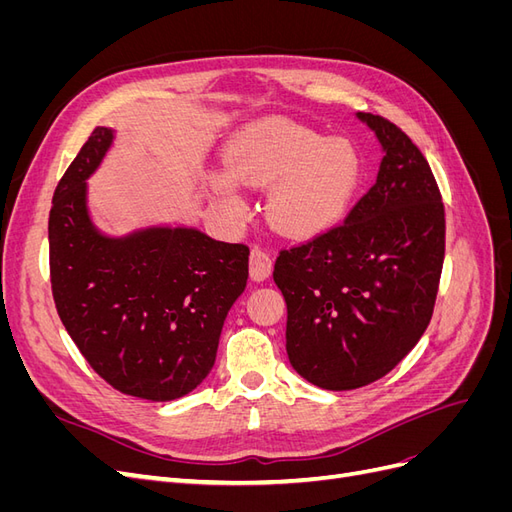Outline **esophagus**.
Masks as SVG:
<instances>
[{
	"instance_id": "esophagus-1",
	"label": "esophagus",
	"mask_w": 512,
	"mask_h": 512,
	"mask_svg": "<svg viewBox=\"0 0 512 512\" xmlns=\"http://www.w3.org/2000/svg\"><path fill=\"white\" fill-rule=\"evenodd\" d=\"M273 271V260H271V254L260 250V247H252V254H250V275L252 280L256 282H262L267 280V277L271 275Z\"/></svg>"
}]
</instances>
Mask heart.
Returning a JSON list of instances; mask_svg holds the SVG:
<instances>
[{
	"label": "heart",
	"mask_w": 512,
	"mask_h": 512,
	"mask_svg": "<svg viewBox=\"0 0 512 512\" xmlns=\"http://www.w3.org/2000/svg\"><path fill=\"white\" fill-rule=\"evenodd\" d=\"M230 175L213 179L224 211L245 220L247 203L235 182L271 188L267 215L294 239L318 237L344 218L361 181V160L344 141H327L301 123L273 119L247 132L228 158Z\"/></svg>",
	"instance_id": "1"
}]
</instances>
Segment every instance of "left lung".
Instances as JSON below:
<instances>
[{
    "mask_svg": "<svg viewBox=\"0 0 512 512\" xmlns=\"http://www.w3.org/2000/svg\"><path fill=\"white\" fill-rule=\"evenodd\" d=\"M359 117L384 147L376 183L342 224L280 250L273 269L290 365L329 391L380 380L416 346L444 262V203L429 162L393 121Z\"/></svg>",
    "mask_w": 512,
    "mask_h": 512,
    "instance_id": "left-lung-1",
    "label": "left lung"
}]
</instances>
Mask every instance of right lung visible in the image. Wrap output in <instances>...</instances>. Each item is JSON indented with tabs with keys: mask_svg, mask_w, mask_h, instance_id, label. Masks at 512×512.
Returning <instances> with one entry per match:
<instances>
[{
	"mask_svg": "<svg viewBox=\"0 0 512 512\" xmlns=\"http://www.w3.org/2000/svg\"><path fill=\"white\" fill-rule=\"evenodd\" d=\"M96 128L59 179L49 213L57 314L113 389L151 401L188 395L215 363L222 324L247 284L243 243L188 228L106 239L85 209V179L111 145Z\"/></svg>",
	"mask_w": 512,
	"mask_h": 512,
	"instance_id": "add662e5",
	"label": "right lung"
}]
</instances>
